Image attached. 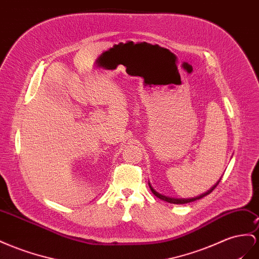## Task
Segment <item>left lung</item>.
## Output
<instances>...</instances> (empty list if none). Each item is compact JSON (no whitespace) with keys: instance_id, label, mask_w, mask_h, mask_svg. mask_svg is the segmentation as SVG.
Returning a JSON list of instances; mask_svg holds the SVG:
<instances>
[{"instance_id":"8db88e82","label":"left lung","mask_w":259,"mask_h":259,"mask_svg":"<svg viewBox=\"0 0 259 259\" xmlns=\"http://www.w3.org/2000/svg\"><path fill=\"white\" fill-rule=\"evenodd\" d=\"M220 182V181H219ZM219 182L218 183H217L215 185H213L210 190H209L208 192H206V193H204V194H201V195H199V196H197V197H193V198H173V197H169V196H164V195H161V194H159L158 192H156L155 190H153L152 188V186L150 185V183H148L149 184V187H150V190H151V192H152V194L155 195L156 197H158V198H160V199H162V200H164V201H167V202H170V204H187V202H192V201H195V200H197V199H200V198H202V197H205V196H207L208 194H210L214 188L217 187V185L219 184Z\"/></svg>"}]
</instances>
